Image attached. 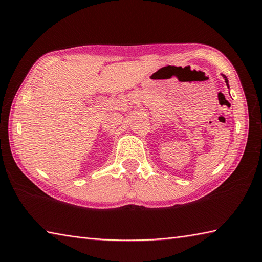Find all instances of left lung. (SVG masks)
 I'll list each match as a JSON object with an SVG mask.
<instances>
[{"label": "left lung", "instance_id": "left-lung-1", "mask_svg": "<svg viewBox=\"0 0 262 262\" xmlns=\"http://www.w3.org/2000/svg\"><path fill=\"white\" fill-rule=\"evenodd\" d=\"M224 77H225V81H226V83H227V85H228V80H227V77L224 75Z\"/></svg>", "mask_w": 262, "mask_h": 262}]
</instances>
